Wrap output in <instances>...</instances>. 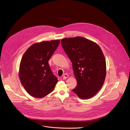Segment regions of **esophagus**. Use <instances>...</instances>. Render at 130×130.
Returning <instances> with one entry per match:
<instances>
[{
  "mask_svg": "<svg viewBox=\"0 0 130 130\" xmlns=\"http://www.w3.org/2000/svg\"><path fill=\"white\" fill-rule=\"evenodd\" d=\"M68 77H69V75H68L67 74H64L63 75V79H66V78H67Z\"/></svg>",
  "mask_w": 130,
  "mask_h": 130,
  "instance_id": "esophagus-1",
  "label": "esophagus"
}]
</instances>
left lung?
Masks as SVG:
<instances>
[{"label": "left lung", "instance_id": "8db88e82", "mask_svg": "<svg viewBox=\"0 0 130 130\" xmlns=\"http://www.w3.org/2000/svg\"><path fill=\"white\" fill-rule=\"evenodd\" d=\"M61 44L72 63L77 84L72 91L87 100L96 94L106 77V61L100 46L82 37L64 38Z\"/></svg>", "mask_w": 130, "mask_h": 130}]
</instances>
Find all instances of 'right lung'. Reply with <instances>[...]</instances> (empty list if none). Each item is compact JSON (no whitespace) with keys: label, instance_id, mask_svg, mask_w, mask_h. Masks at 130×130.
Here are the masks:
<instances>
[{"label":"right lung","instance_id":"obj_1","mask_svg":"<svg viewBox=\"0 0 130 130\" xmlns=\"http://www.w3.org/2000/svg\"><path fill=\"white\" fill-rule=\"evenodd\" d=\"M59 43V40H54L34 44L23 55L19 66V79L26 91L34 98L46 96L54 91L57 83L48 61Z\"/></svg>","mask_w":130,"mask_h":130}]
</instances>
